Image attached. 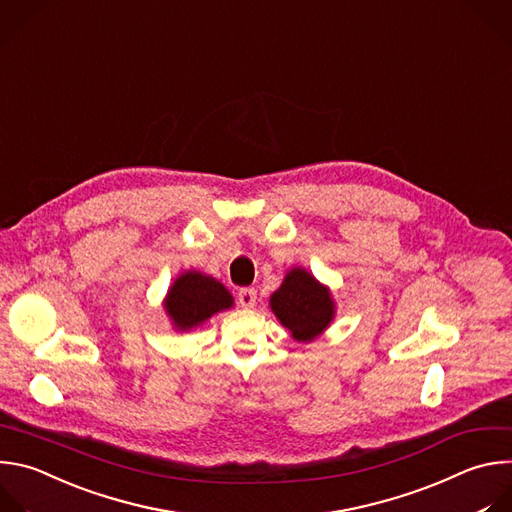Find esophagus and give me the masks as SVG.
<instances>
[{"instance_id": "obj_1", "label": "esophagus", "mask_w": 512, "mask_h": 512, "mask_svg": "<svg viewBox=\"0 0 512 512\" xmlns=\"http://www.w3.org/2000/svg\"><path fill=\"white\" fill-rule=\"evenodd\" d=\"M238 302H240V306H244V309H254L256 290L254 288H242L238 292Z\"/></svg>"}]
</instances>
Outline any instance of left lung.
<instances>
[{
	"mask_svg": "<svg viewBox=\"0 0 512 512\" xmlns=\"http://www.w3.org/2000/svg\"><path fill=\"white\" fill-rule=\"evenodd\" d=\"M270 309L294 341L317 339L335 319L331 290L304 268L286 272L278 290L270 296Z\"/></svg>",
	"mask_w": 512,
	"mask_h": 512,
	"instance_id": "obj_1",
	"label": "left lung"
}]
</instances>
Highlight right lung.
Instances as JSON below:
<instances>
[{"mask_svg": "<svg viewBox=\"0 0 512 512\" xmlns=\"http://www.w3.org/2000/svg\"><path fill=\"white\" fill-rule=\"evenodd\" d=\"M163 306L177 331H191L216 313L232 309L234 296L216 278L187 270L169 286Z\"/></svg>", "mask_w": 512, "mask_h": 512, "instance_id": "1", "label": "right lung"}]
</instances>
